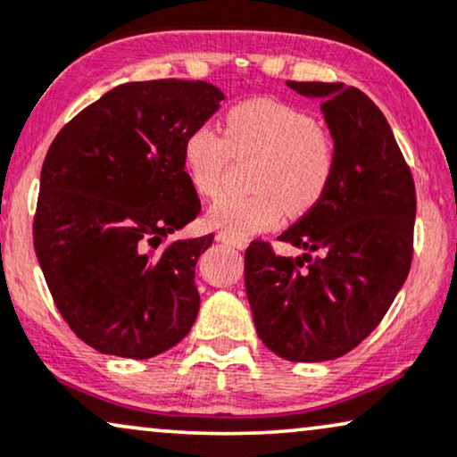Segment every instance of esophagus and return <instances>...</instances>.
Wrapping results in <instances>:
<instances>
[{
	"instance_id": "esophagus-1",
	"label": "esophagus",
	"mask_w": 457,
	"mask_h": 457,
	"mask_svg": "<svg viewBox=\"0 0 457 457\" xmlns=\"http://www.w3.org/2000/svg\"><path fill=\"white\" fill-rule=\"evenodd\" d=\"M217 240H219V243H223V245L236 246V249H245V246L249 245V240H246V238H238V236L225 234V232H219L217 234Z\"/></svg>"
}]
</instances>
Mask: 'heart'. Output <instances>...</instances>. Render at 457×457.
I'll use <instances>...</instances> for the list:
<instances>
[{
    "instance_id": "b5f03b06",
    "label": "heart",
    "mask_w": 457,
    "mask_h": 457,
    "mask_svg": "<svg viewBox=\"0 0 457 457\" xmlns=\"http://www.w3.org/2000/svg\"><path fill=\"white\" fill-rule=\"evenodd\" d=\"M232 157H257L251 170L255 191L217 200L206 212V223L245 238L274 228L285 211L291 217L312 211L332 185L338 151L332 134L304 110L249 100L229 110L223 134L204 123L185 138L187 179L202 197L221 194Z\"/></svg>"
}]
</instances>
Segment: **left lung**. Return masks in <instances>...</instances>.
<instances>
[{
  "label": "left lung",
  "instance_id": "8db88e82",
  "mask_svg": "<svg viewBox=\"0 0 457 457\" xmlns=\"http://www.w3.org/2000/svg\"><path fill=\"white\" fill-rule=\"evenodd\" d=\"M287 85L321 97L337 142L334 180L319 204L278 236L306 253L283 257L268 240L245 253L257 337L289 361L349 353L375 329L413 262L415 183L375 102L340 82Z\"/></svg>",
  "mask_w": 457,
  "mask_h": 457
}]
</instances>
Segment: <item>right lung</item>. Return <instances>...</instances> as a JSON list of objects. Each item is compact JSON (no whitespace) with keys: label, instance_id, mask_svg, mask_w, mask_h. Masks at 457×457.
<instances>
[{"label":"right lung","instance_id":"1","mask_svg":"<svg viewBox=\"0 0 457 457\" xmlns=\"http://www.w3.org/2000/svg\"><path fill=\"white\" fill-rule=\"evenodd\" d=\"M221 100L204 80L125 82L80 110L48 148L34 249L65 323L100 353L146 360L194 326L195 263L212 234L168 236L202 211L183 145Z\"/></svg>","mask_w":457,"mask_h":457}]
</instances>
